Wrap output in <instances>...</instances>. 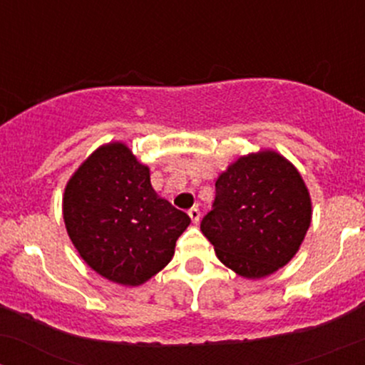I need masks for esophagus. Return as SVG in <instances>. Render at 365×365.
Returning a JSON list of instances; mask_svg holds the SVG:
<instances>
[{
  "instance_id": "34e87169",
  "label": "esophagus",
  "mask_w": 365,
  "mask_h": 365,
  "mask_svg": "<svg viewBox=\"0 0 365 365\" xmlns=\"http://www.w3.org/2000/svg\"><path fill=\"white\" fill-rule=\"evenodd\" d=\"M188 216H190V220L194 221V223H199V220H200V211L197 207H192V209H188Z\"/></svg>"
}]
</instances>
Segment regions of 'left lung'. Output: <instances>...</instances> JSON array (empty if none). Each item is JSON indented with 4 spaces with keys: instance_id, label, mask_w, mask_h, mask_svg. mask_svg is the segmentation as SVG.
I'll use <instances>...</instances> for the list:
<instances>
[{
    "instance_id": "left-lung-1",
    "label": "left lung",
    "mask_w": 365,
    "mask_h": 365,
    "mask_svg": "<svg viewBox=\"0 0 365 365\" xmlns=\"http://www.w3.org/2000/svg\"><path fill=\"white\" fill-rule=\"evenodd\" d=\"M311 225V199L299 171L279 154L240 158L217 178L200 230L225 266L264 278L299 250Z\"/></svg>"
}]
</instances>
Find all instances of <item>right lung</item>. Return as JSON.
Returning a JSON list of instances; mask_svg holds the SVG:
<instances>
[{
  "label": "right lung",
  "instance_id": "obj_1",
  "mask_svg": "<svg viewBox=\"0 0 365 365\" xmlns=\"http://www.w3.org/2000/svg\"><path fill=\"white\" fill-rule=\"evenodd\" d=\"M66 232L81 257L111 282L137 287L171 261L190 217L150 185L149 168L123 144L99 148L63 197Z\"/></svg>",
  "mask_w": 365,
  "mask_h": 365
}]
</instances>
